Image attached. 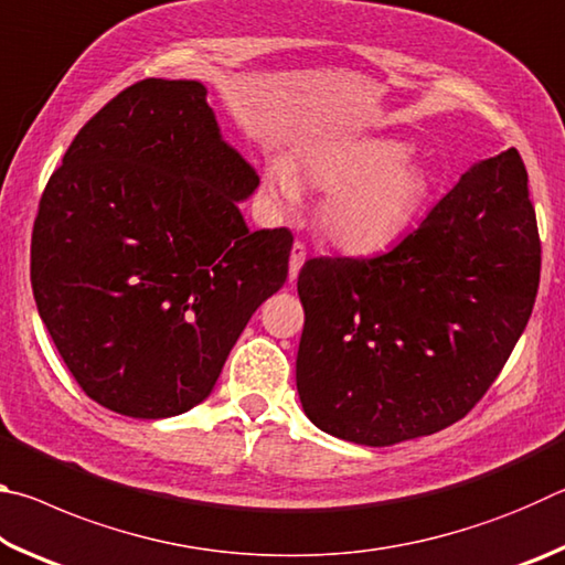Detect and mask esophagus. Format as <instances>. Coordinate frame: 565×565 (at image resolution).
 I'll use <instances>...</instances> for the list:
<instances>
[{"label": "esophagus", "instance_id": "esophagus-1", "mask_svg": "<svg viewBox=\"0 0 565 565\" xmlns=\"http://www.w3.org/2000/svg\"><path fill=\"white\" fill-rule=\"evenodd\" d=\"M303 262H306V246L301 242H294L291 256H289V281H294L296 276H299Z\"/></svg>", "mask_w": 565, "mask_h": 565}]
</instances>
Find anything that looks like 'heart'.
<instances>
[{
	"mask_svg": "<svg viewBox=\"0 0 565 565\" xmlns=\"http://www.w3.org/2000/svg\"><path fill=\"white\" fill-rule=\"evenodd\" d=\"M301 181L327 194L317 226L331 246L347 254H376L396 244L424 209L431 181L426 169L396 139H353L323 147L303 161ZM266 184L279 202H294L289 164L274 161Z\"/></svg>",
	"mask_w": 565,
	"mask_h": 565,
	"instance_id": "heart-1",
	"label": "heart"
}]
</instances>
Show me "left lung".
Wrapping results in <instances>:
<instances>
[{"mask_svg": "<svg viewBox=\"0 0 565 565\" xmlns=\"http://www.w3.org/2000/svg\"><path fill=\"white\" fill-rule=\"evenodd\" d=\"M539 279L529 174L519 151L505 149L461 174L391 252L303 264V414L361 446L456 424L509 361Z\"/></svg>", "mask_w": 565, "mask_h": 565, "instance_id": "left-lung-1", "label": "left lung"}]
</instances>
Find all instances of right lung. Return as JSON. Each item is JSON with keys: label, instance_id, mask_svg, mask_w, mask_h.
Returning <instances> with one entry per match:
<instances>
[{"label": "right lung", "instance_id": "right-lung-1", "mask_svg": "<svg viewBox=\"0 0 565 565\" xmlns=\"http://www.w3.org/2000/svg\"><path fill=\"white\" fill-rule=\"evenodd\" d=\"M256 186L202 82H137L84 124L32 234L36 309L84 394L131 418L212 394L289 274V228L248 232L238 212Z\"/></svg>", "mask_w": 565, "mask_h": 565}]
</instances>
